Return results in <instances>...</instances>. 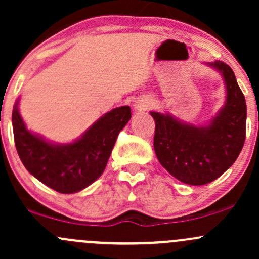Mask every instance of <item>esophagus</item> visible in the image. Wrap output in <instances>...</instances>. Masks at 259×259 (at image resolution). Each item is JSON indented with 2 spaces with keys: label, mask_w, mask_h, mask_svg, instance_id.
Returning <instances> with one entry per match:
<instances>
[{
  "label": "esophagus",
  "mask_w": 259,
  "mask_h": 259,
  "mask_svg": "<svg viewBox=\"0 0 259 259\" xmlns=\"http://www.w3.org/2000/svg\"><path fill=\"white\" fill-rule=\"evenodd\" d=\"M151 106V101H143V100H141V101H138L137 105H136V108H137V110H147V108H149Z\"/></svg>",
  "instance_id": "obj_1"
}]
</instances>
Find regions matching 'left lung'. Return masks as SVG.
<instances>
[{
    "instance_id": "8db88e82",
    "label": "left lung",
    "mask_w": 259,
    "mask_h": 259,
    "mask_svg": "<svg viewBox=\"0 0 259 259\" xmlns=\"http://www.w3.org/2000/svg\"><path fill=\"white\" fill-rule=\"evenodd\" d=\"M224 77L226 101L207 126H193L170 113L151 112L155 121L154 151L174 178L189 185L213 182L235 163L246 140V100L232 69L207 63Z\"/></svg>"
}]
</instances>
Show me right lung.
I'll list each match as a JSON object with an SVG mask.
<instances>
[{"instance_id":"1","label":"right lung","mask_w":259,"mask_h":259,"mask_svg":"<svg viewBox=\"0 0 259 259\" xmlns=\"http://www.w3.org/2000/svg\"><path fill=\"white\" fill-rule=\"evenodd\" d=\"M18 101L12 111V126L19 158L33 177L62 194L77 193L104 173L118 133L131 118L130 106L113 108L76 141L57 144L27 130Z\"/></svg>"}]
</instances>
